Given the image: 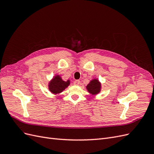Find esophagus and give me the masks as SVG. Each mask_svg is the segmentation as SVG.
<instances>
[{
  "label": "esophagus",
  "instance_id": "obj_1",
  "mask_svg": "<svg viewBox=\"0 0 154 154\" xmlns=\"http://www.w3.org/2000/svg\"><path fill=\"white\" fill-rule=\"evenodd\" d=\"M80 80H76V81L74 82V85L78 86V85H80Z\"/></svg>",
  "mask_w": 154,
  "mask_h": 154
}]
</instances>
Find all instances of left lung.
<instances>
[{"instance_id":"obj_1","label":"left lung","mask_w":154,"mask_h":154,"mask_svg":"<svg viewBox=\"0 0 154 154\" xmlns=\"http://www.w3.org/2000/svg\"><path fill=\"white\" fill-rule=\"evenodd\" d=\"M87 91L92 95H96L101 92V83L97 78H94L86 86Z\"/></svg>"}]
</instances>
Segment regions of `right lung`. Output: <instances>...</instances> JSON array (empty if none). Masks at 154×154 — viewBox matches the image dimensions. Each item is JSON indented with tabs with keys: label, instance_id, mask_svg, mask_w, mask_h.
Masks as SVG:
<instances>
[{
	"label": "right lung",
	"instance_id": "add662e5",
	"mask_svg": "<svg viewBox=\"0 0 154 154\" xmlns=\"http://www.w3.org/2000/svg\"><path fill=\"white\" fill-rule=\"evenodd\" d=\"M70 83H71L70 80L64 81L61 76H60L59 74H56L48 83V88L52 94H57L67 88Z\"/></svg>",
	"mask_w": 154,
	"mask_h": 154
}]
</instances>
